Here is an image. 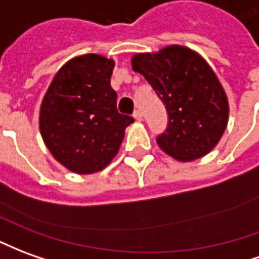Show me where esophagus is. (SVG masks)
<instances>
[{"mask_svg":"<svg viewBox=\"0 0 259 259\" xmlns=\"http://www.w3.org/2000/svg\"><path fill=\"white\" fill-rule=\"evenodd\" d=\"M133 117H135L136 120H143L142 112H140V111H135V113H133Z\"/></svg>","mask_w":259,"mask_h":259,"instance_id":"obj_1","label":"esophagus"}]
</instances>
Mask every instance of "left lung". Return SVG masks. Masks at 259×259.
Masks as SVG:
<instances>
[{
    "label": "left lung",
    "mask_w": 259,
    "mask_h": 259,
    "mask_svg": "<svg viewBox=\"0 0 259 259\" xmlns=\"http://www.w3.org/2000/svg\"><path fill=\"white\" fill-rule=\"evenodd\" d=\"M133 70L153 87L168 112L157 137L160 148L178 161L210 153L229 122V101L218 75L196 52L180 45L132 57Z\"/></svg>",
    "instance_id": "obj_1"
}]
</instances>
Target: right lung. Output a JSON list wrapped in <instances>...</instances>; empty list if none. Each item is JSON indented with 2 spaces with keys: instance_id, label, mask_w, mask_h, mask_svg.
I'll use <instances>...</instances> for the list:
<instances>
[{
  "instance_id": "obj_1",
  "label": "right lung",
  "mask_w": 259,
  "mask_h": 259,
  "mask_svg": "<svg viewBox=\"0 0 259 259\" xmlns=\"http://www.w3.org/2000/svg\"><path fill=\"white\" fill-rule=\"evenodd\" d=\"M115 61L99 54L68 60L41 101L43 142L63 167L75 174L104 169L117 154L124 129L135 119L120 115L111 87Z\"/></svg>"
}]
</instances>
